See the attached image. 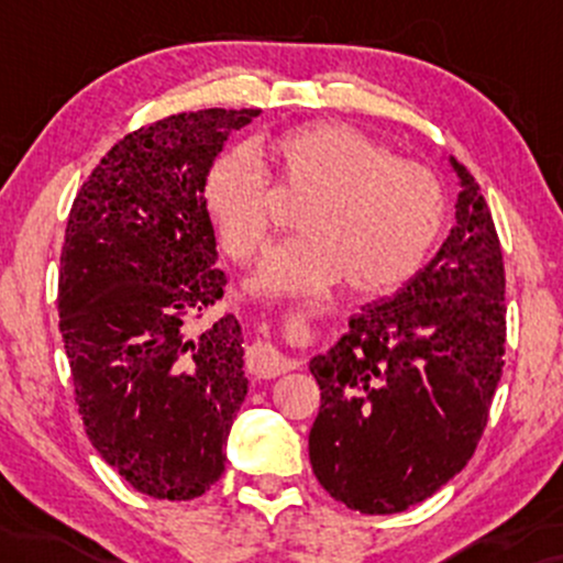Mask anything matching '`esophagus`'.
<instances>
[{"instance_id":"esophagus-1","label":"esophagus","mask_w":563,"mask_h":563,"mask_svg":"<svg viewBox=\"0 0 563 563\" xmlns=\"http://www.w3.org/2000/svg\"><path fill=\"white\" fill-rule=\"evenodd\" d=\"M249 371L254 373L256 378H275L280 376V373H288L296 367V360L286 357V354H280L273 344H267V341H256L254 346L249 349Z\"/></svg>"}]
</instances>
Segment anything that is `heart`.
Listing matches in <instances>:
<instances>
[{
    "mask_svg": "<svg viewBox=\"0 0 563 563\" xmlns=\"http://www.w3.org/2000/svg\"><path fill=\"white\" fill-rule=\"evenodd\" d=\"M249 153L230 151L200 183L206 214L224 254L251 262L273 238V190L303 198L299 238L267 256L254 277L264 294H309L346 277L360 294L399 288L421 269L444 222L439 179L416 161L394 158L360 129L309 124Z\"/></svg>",
    "mask_w": 563,
    "mask_h": 563,
    "instance_id": "heart-1",
    "label": "heart"
}]
</instances>
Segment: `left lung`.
I'll return each mask as SVG.
<instances>
[{"mask_svg": "<svg viewBox=\"0 0 563 563\" xmlns=\"http://www.w3.org/2000/svg\"><path fill=\"white\" fill-rule=\"evenodd\" d=\"M455 228L389 299L349 320L309 363L320 412L309 461L328 495L360 514H399L471 461L506 354V269L489 206L471 172Z\"/></svg>", "mask_w": 563, "mask_h": 563, "instance_id": "left-lung-1", "label": "left lung"}]
</instances>
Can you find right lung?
Here are the masks:
<instances>
[{
  "mask_svg": "<svg viewBox=\"0 0 563 563\" xmlns=\"http://www.w3.org/2000/svg\"><path fill=\"white\" fill-rule=\"evenodd\" d=\"M262 111L177 113L119 140L76 192L57 312L89 442L142 495L192 500L224 471L241 410V322L192 328L224 296L200 183Z\"/></svg>",
  "mask_w": 563,
  "mask_h": 563,
  "instance_id": "obj_1",
  "label": "right lung"
}]
</instances>
